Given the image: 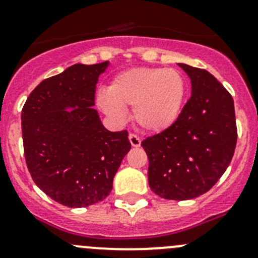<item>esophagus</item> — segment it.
<instances>
[{
  "instance_id": "esophagus-1",
  "label": "esophagus",
  "mask_w": 258,
  "mask_h": 258,
  "mask_svg": "<svg viewBox=\"0 0 258 258\" xmlns=\"http://www.w3.org/2000/svg\"><path fill=\"white\" fill-rule=\"evenodd\" d=\"M128 139H130V142H131V145L134 146V147H140V146H141V139H140L136 134H130Z\"/></svg>"
}]
</instances>
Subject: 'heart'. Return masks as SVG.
<instances>
[{
  "instance_id": "b5f03b06",
  "label": "heart",
  "mask_w": 258,
  "mask_h": 258,
  "mask_svg": "<svg viewBox=\"0 0 258 258\" xmlns=\"http://www.w3.org/2000/svg\"><path fill=\"white\" fill-rule=\"evenodd\" d=\"M186 95V80L176 69L134 67L117 74L107 91H101L97 103L103 112L123 121L124 108L144 130L160 132L177 119Z\"/></svg>"
}]
</instances>
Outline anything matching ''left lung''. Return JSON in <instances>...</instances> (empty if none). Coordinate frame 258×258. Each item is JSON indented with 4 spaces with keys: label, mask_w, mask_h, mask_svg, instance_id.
<instances>
[{
    "label": "left lung",
    "mask_w": 258,
    "mask_h": 258,
    "mask_svg": "<svg viewBox=\"0 0 258 258\" xmlns=\"http://www.w3.org/2000/svg\"><path fill=\"white\" fill-rule=\"evenodd\" d=\"M192 93L177 119L141 142L148 157V184L166 200L195 199L215 186L237 142L231 93L209 71L179 63Z\"/></svg>",
    "instance_id": "obj_1"
}]
</instances>
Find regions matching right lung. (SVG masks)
<instances>
[{"label":"right lung","mask_w":258,"mask_h":258,"mask_svg":"<svg viewBox=\"0 0 258 258\" xmlns=\"http://www.w3.org/2000/svg\"><path fill=\"white\" fill-rule=\"evenodd\" d=\"M107 63L74 64L43 80L23 105L26 165L33 182L63 206L103 201L131 150L128 132L106 130L92 108L96 83Z\"/></svg>","instance_id":"add662e5"}]
</instances>
